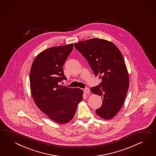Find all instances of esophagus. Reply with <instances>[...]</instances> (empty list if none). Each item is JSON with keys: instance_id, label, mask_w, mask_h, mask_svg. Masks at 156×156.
<instances>
[{"instance_id": "34e87169", "label": "esophagus", "mask_w": 156, "mask_h": 156, "mask_svg": "<svg viewBox=\"0 0 156 156\" xmlns=\"http://www.w3.org/2000/svg\"><path fill=\"white\" fill-rule=\"evenodd\" d=\"M83 91L85 94H90V90L88 88H85V89L83 90Z\"/></svg>"}]
</instances>
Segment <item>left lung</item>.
Returning <instances> with one entry per match:
<instances>
[{"label": "left lung", "mask_w": 156, "mask_h": 156, "mask_svg": "<svg viewBox=\"0 0 156 156\" xmlns=\"http://www.w3.org/2000/svg\"><path fill=\"white\" fill-rule=\"evenodd\" d=\"M88 62L95 76L99 74L102 82L91 88V92L101 95L102 105L96 110L101 118L110 119L122 106L129 86V76L124 58L114 43L93 38L74 44Z\"/></svg>", "instance_id": "left-lung-1"}]
</instances>
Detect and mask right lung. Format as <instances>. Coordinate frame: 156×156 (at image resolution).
Wrapping results in <instances>:
<instances>
[{
    "label": "right lung",
    "mask_w": 156,
    "mask_h": 156,
    "mask_svg": "<svg viewBox=\"0 0 156 156\" xmlns=\"http://www.w3.org/2000/svg\"><path fill=\"white\" fill-rule=\"evenodd\" d=\"M73 48L71 43L40 52L30 73V90L35 104L52 121L61 124L71 121L83 99V90L59 85L66 80L63 66Z\"/></svg>",
    "instance_id": "1"
}]
</instances>
